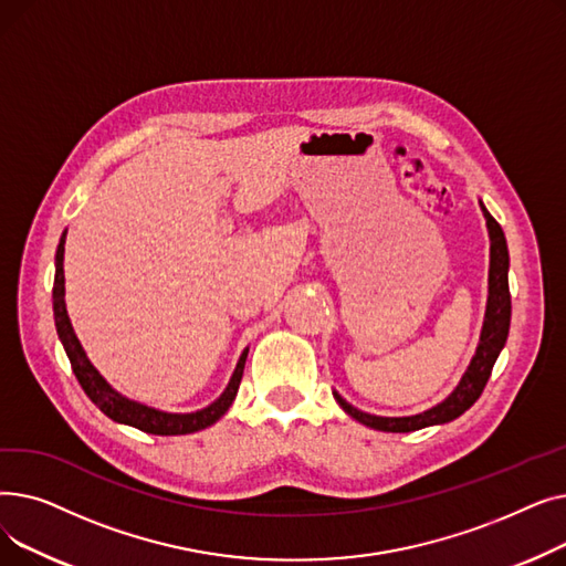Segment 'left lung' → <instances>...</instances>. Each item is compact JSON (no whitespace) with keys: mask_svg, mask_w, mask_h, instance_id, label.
I'll return each mask as SVG.
<instances>
[{"mask_svg":"<svg viewBox=\"0 0 566 566\" xmlns=\"http://www.w3.org/2000/svg\"><path fill=\"white\" fill-rule=\"evenodd\" d=\"M480 208L486 220L489 229V241H491V263H489V298H486V312H484V325L480 344L474 348L472 360L461 376L459 385L452 390L448 399L431 406L424 412L408 415V418H382V415H371L360 408L350 406L337 390H333V397L337 403L348 412L353 420L360 424L376 429V431H388V433H408L418 431L433 424H448L463 415L474 401L480 399L482 390L486 388V380L491 376V369L497 360L500 350L504 348L510 335V321H512V295H510V250L507 241H504L502 227L493 220V216L486 211V206L480 201Z\"/></svg>","mask_w":566,"mask_h":566,"instance_id":"left-lung-1","label":"left lung"}]
</instances>
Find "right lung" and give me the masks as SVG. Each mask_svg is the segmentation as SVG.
Masks as SVG:
<instances>
[{"instance_id":"obj_1","label":"right lung","mask_w":566,"mask_h":566,"mask_svg":"<svg viewBox=\"0 0 566 566\" xmlns=\"http://www.w3.org/2000/svg\"><path fill=\"white\" fill-rule=\"evenodd\" d=\"M64 245H66V231L62 233V241L56 245V256H54V286H52V310H54V325H56V335L64 344V350L71 360L73 374L77 376L82 390L86 397L92 399L109 420L118 424H128L135 427L144 433H154V436H186L201 431L206 427L216 424L222 415L229 410V406L235 399L238 385H241L245 360H248V350L245 348L238 358V365L229 378V385L224 392L213 401L208 403L201 410L195 412H167L154 406H146L142 401L128 399L118 390H114L112 385L103 378V374L92 365V360L86 358V353L73 331L69 312H66V280H64Z\"/></svg>"}]
</instances>
